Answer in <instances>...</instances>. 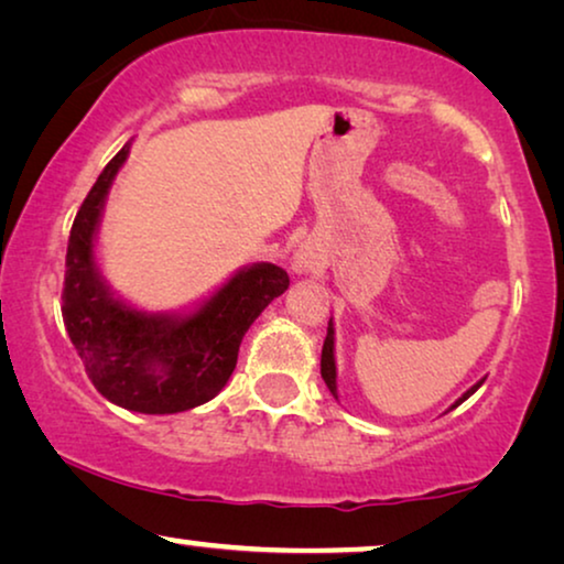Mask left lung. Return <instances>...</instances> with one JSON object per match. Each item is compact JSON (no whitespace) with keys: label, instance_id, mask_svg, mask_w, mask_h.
Wrapping results in <instances>:
<instances>
[{"label":"left lung","instance_id":"left-lung-1","mask_svg":"<svg viewBox=\"0 0 564 564\" xmlns=\"http://www.w3.org/2000/svg\"><path fill=\"white\" fill-rule=\"evenodd\" d=\"M321 377H323V382L328 384V390L334 392L336 395V361H334V323H328V334H326V341H323V351H321ZM482 384V380L477 382V384H473V388H469L465 395H462L457 403H454L452 408H457L459 403H465V400L473 395V392L480 388Z\"/></svg>","mask_w":564,"mask_h":564}]
</instances>
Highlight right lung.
<instances>
[{"label": "right lung", "instance_id": "obj_1", "mask_svg": "<svg viewBox=\"0 0 564 564\" xmlns=\"http://www.w3.org/2000/svg\"><path fill=\"white\" fill-rule=\"evenodd\" d=\"M128 149L122 145L102 169L76 213L61 313L91 384L110 403L149 415L180 413L226 388L243 334L290 288V276L274 264H253L187 318L145 315L115 300L99 280L91 249L105 195Z\"/></svg>", "mask_w": 564, "mask_h": 564}]
</instances>
